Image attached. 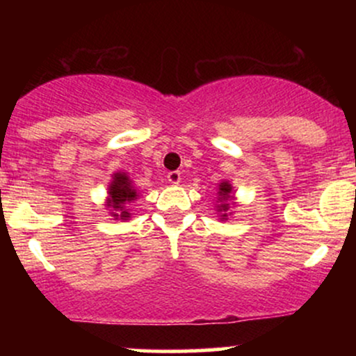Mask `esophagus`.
Masks as SVG:
<instances>
[{
  "mask_svg": "<svg viewBox=\"0 0 356 356\" xmlns=\"http://www.w3.org/2000/svg\"><path fill=\"white\" fill-rule=\"evenodd\" d=\"M167 181L170 184H179L181 182V172H177V170H170V172L167 174Z\"/></svg>",
  "mask_w": 356,
  "mask_h": 356,
  "instance_id": "esophagus-1",
  "label": "esophagus"
}]
</instances>
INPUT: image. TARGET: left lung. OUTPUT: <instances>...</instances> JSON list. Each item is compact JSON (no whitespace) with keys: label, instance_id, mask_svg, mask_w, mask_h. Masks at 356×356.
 <instances>
[{"label":"left lung","instance_id":"left-lung-1","mask_svg":"<svg viewBox=\"0 0 356 356\" xmlns=\"http://www.w3.org/2000/svg\"><path fill=\"white\" fill-rule=\"evenodd\" d=\"M229 194H231V186H229V184H227V182L220 184V186H219V195H220V199H224V201H227V199L231 197ZM220 207H222L224 211H227V207H229V204H222V206H220ZM224 218H226V214H224Z\"/></svg>","mask_w":356,"mask_h":356}]
</instances>
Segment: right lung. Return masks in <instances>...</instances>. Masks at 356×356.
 <instances>
[{"instance_id":"right-lung-1","label":"right lung","mask_w":356,"mask_h":356,"mask_svg":"<svg viewBox=\"0 0 356 356\" xmlns=\"http://www.w3.org/2000/svg\"><path fill=\"white\" fill-rule=\"evenodd\" d=\"M108 207L115 211H122L120 212V218L127 219L129 218V212L124 211V204L129 201H134L137 197V192L134 189L132 181L127 177V174H115L113 177V182L110 184V189H108ZM115 218H118V214H113Z\"/></svg>"}]
</instances>
